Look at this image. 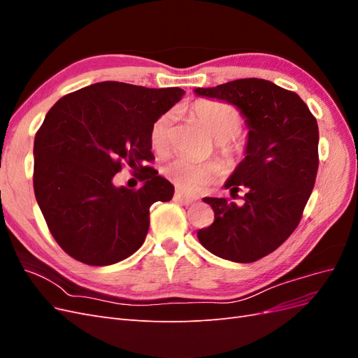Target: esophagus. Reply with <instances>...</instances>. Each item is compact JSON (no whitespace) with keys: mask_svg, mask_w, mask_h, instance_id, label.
<instances>
[{"mask_svg":"<svg viewBox=\"0 0 358 358\" xmlns=\"http://www.w3.org/2000/svg\"><path fill=\"white\" fill-rule=\"evenodd\" d=\"M175 200L179 201V203H182V204H185V206H189V204L194 203V199H192V197L185 196V194H182L180 191H176V192H175Z\"/></svg>","mask_w":358,"mask_h":358,"instance_id":"34e87169","label":"esophagus"}]
</instances>
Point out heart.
I'll return each mask as SVG.
<instances>
[{"mask_svg":"<svg viewBox=\"0 0 358 358\" xmlns=\"http://www.w3.org/2000/svg\"><path fill=\"white\" fill-rule=\"evenodd\" d=\"M191 115L213 134L215 148L231 166L242 161L248 152V137L241 131L242 115L234 106L199 100L191 106ZM171 142V113L161 115L150 127V145L158 154H164ZM225 167L218 159L208 161H189L185 158H176L162 169L164 176L175 185L187 192H196L221 176Z\"/></svg>","mask_w":358,"mask_h":358,"instance_id":"obj_1","label":"heart"}]
</instances>
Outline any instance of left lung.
Returning a JSON list of instances; mask_svg holds the SVG:
<instances>
[{"mask_svg":"<svg viewBox=\"0 0 358 358\" xmlns=\"http://www.w3.org/2000/svg\"><path fill=\"white\" fill-rule=\"evenodd\" d=\"M241 110L248 152L225 182L243 203L204 197L215 221L199 230L209 252L234 263H254L282 245L297 229L318 171V124L296 92L264 79H237L194 90Z\"/></svg>","mask_w":358,"mask_h":358,"instance_id":"left-lung-1","label":"left lung"}]
</instances>
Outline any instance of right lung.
<instances>
[{
    "label": "right lung",
    "instance_id": "1",
    "mask_svg": "<svg viewBox=\"0 0 358 358\" xmlns=\"http://www.w3.org/2000/svg\"><path fill=\"white\" fill-rule=\"evenodd\" d=\"M185 91L100 82L62 96L34 140V192L53 239L90 266H110L143 245L149 209L175 188L146 162L150 127ZM128 164L140 169L138 190L115 187Z\"/></svg>",
    "mask_w": 358,
    "mask_h": 358
}]
</instances>
